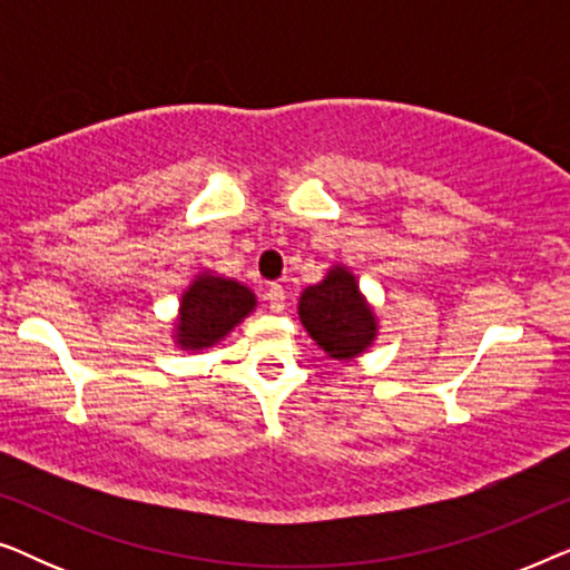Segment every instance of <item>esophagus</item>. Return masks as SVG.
<instances>
[{
	"label": "esophagus",
	"instance_id": "esophagus-1",
	"mask_svg": "<svg viewBox=\"0 0 570 570\" xmlns=\"http://www.w3.org/2000/svg\"><path fill=\"white\" fill-rule=\"evenodd\" d=\"M267 303H269V308L275 311V314H279V311L285 308V287L283 285H269V291H267Z\"/></svg>",
	"mask_w": 570,
	"mask_h": 570
}]
</instances>
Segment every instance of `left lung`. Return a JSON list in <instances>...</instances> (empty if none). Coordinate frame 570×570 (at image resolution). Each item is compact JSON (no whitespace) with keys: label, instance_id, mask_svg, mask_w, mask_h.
Returning a JSON list of instances; mask_svg holds the SVG:
<instances>
[{"label":"left lung","instance_id":"obj_1","mask_svg":"<svg viewBox=\"0 0 570 570\" xmlns=\"http://www.w3.org/2000/svg\"><path fill=\"white\" fill-rule=\"evenodd\" d=\"M301 324L334 361H353L376 340V314L363 298L347 267H332L322 283L306 287L298 301Z\"/></svg>","mask_w":570,"mask_h":570}]
</instances>
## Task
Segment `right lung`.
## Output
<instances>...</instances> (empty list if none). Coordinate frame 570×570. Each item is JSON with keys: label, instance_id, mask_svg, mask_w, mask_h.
I'll return each instance as SVG.
<instances>
[{"label": "right lung", "instance_id": "right-lung-1", "mask_svg": "<svg viewBox=\"0 0 570 570\" xmlns=\"http://www.w3.org/2000/svg\"><path fill=\"white\" fill-rule=\"evenodd\" d=\"M256 308L254 293L236 279L202 272L181 295L176 345L181 350L213 347Z\"/></svg>", "mask_w": 570, "mask_h": 570}]
</instances>
